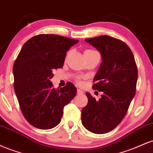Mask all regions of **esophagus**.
I'll return each instance as SVG.
<instances>
[{
	"mask_svg": "<svg viewBox=\"0 0 153 153\" xmlns=\"http://www.w3.org/2000/svg\"><path fill=\"white\" fill-rule=\"evenodd\" d=\"M83 93H84L83 91H82V90H80V89H78V90H77V94L78 95H82Z\"/></svg>",
	"mask_w": 153,
	"mask_h": 153,
	"instance_id": "34e87169",
	"label": "esophagus"
}]
</instances>
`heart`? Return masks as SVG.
<instances>
[{"instance_id": "obj_1", "label": "heart", "mask_w": 153, "mask_h": 153, "mask_svg": "<svg viewBox=\"0 0 153 153\" xmlns=\"http://www.w3.org/2000/svg\"><path fill=\"white\" fill-rule=\"evenodd\" d=\"M96 52H97L96 51L93 50H89V49H88V50H85V51H84V56H85V58H87V57H90L91 55H92V54L96 53ZM78 83L80 84V82L79 81V80H78Z\"/></svg>"}]
</instances>
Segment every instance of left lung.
Returning a JSON list of instances; mask_svg holds the SVG:
<instances>
[{
	"mask_svg": "<svg viewBox=\"0 0 153 153\" xmlns=\"http://www.w3.org/2000/svg\"><path fill=\"white\" fill-rule=\"evenodd\" d=\"M85 41L101 54L102 62L92 88L103 94L96 101L86 93L88 101L82 109V124L91 132L104 134L125 117L136 92L137 68L132 52L124 42L106 35Z\"/></svg>",
	"mask_w": 153,
	"mask_h": 153,
	"instance_id": "obj_1",
	"label": "left lung"
}]
</instances>
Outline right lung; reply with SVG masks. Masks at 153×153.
<instances>
[{
    "label": "right lung",
    "instance_id": "obj_1",
    "mask_svg": "<svg viewBox=\"0 0 153 153\" xmlns=\"http://www.w3.org/2000/svg\"><path fill=\"white\" fill-rule=\"evenodd\" d=\"M78 40L55 34H39L23 45L13 68L14 91L28 122L40 129L58 125L63 108L75 97L71 82L56 90L50 79L62 68L67 51Z\"/></svg>",
    "mask_w": 153,
    "mask_h": 153
}]
</instances>
